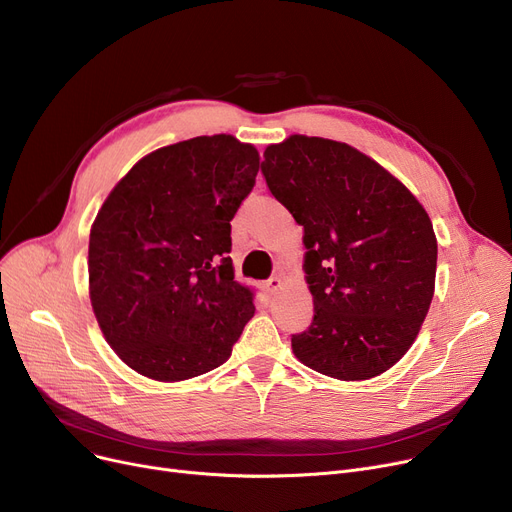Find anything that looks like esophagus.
I'll return each instance as SVG.
<instances>
[{
    "mask_svg": "<svg viewBox=\"0 0 512 512\" xmlns=\"http://www.w3.org/2000/svg\"><path fill=\"white\" fill-rule=\"evenodd\" d=\"M280 286H282V280H280L278 276L270 278V280H267V282L263 284V288H265V292H267V294H274V292H276Z\"/></svg>",
    "mask_w": 512,
    "mask_h": 512,
    "instance_id": "34e87169",
    "label": "esophagus"
}]
</instances>
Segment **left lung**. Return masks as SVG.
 I'll return each instance as SVG.
<instances>
[{"label": "left lung", "instance_id": "8db88e82", "mask_svg": "<svg viewBox=\"0 0 512 512\" xmlns=\"http://www.w3.org/2000/svg\"><path fill=\"white\" fill-rule=\"evenodd\" d=\"M270 193L303 226L311 326L292 334L307 367L336 380L390 369L434 297L438 242L421 203L346 143L292 134L263 153Z\"/></svg>", "mask_w": 512, "mask_h": 512}]
</instances>
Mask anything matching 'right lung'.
<instances>
[{
  "label": "right lung",
  "instance_id": "right-lung-1",
  "mask_svg": "<svg viewBox=\"0 0 512 512\" xmlns=\"http://www.w3.org/2000/svg\"><path fill=\"white\" fill-rule=\"evenodd\" d=\"M259 153L230 134L143 157L99 209L89 238L91 305L118 357L151 380L220 367L253 317L234 282L230 222Z\"/></svg>",
  "mask_w": 512,
  "mask_h": 512
}]
</instances>
